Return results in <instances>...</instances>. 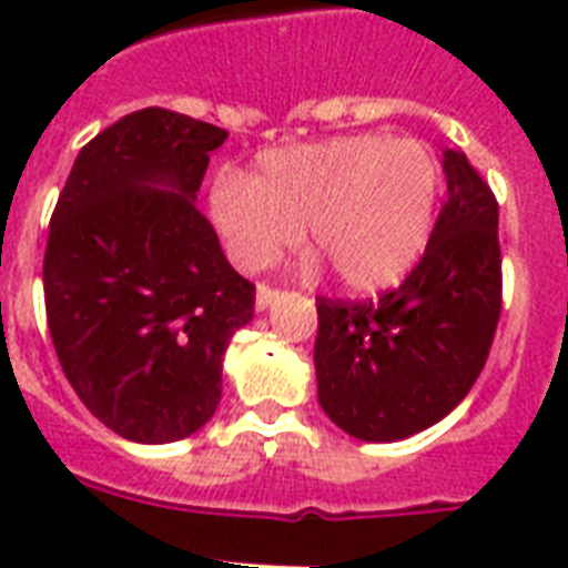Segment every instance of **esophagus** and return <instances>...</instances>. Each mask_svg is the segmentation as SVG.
Instances as JSON below:
<instances>
[{
    "instance_id": "obj_1",
    "label": "esophagus",
    "mask_w": 568,
    "mask_h": 568,
    "mask_svg": "<svg viewBox=\"0 0 568 568\" xmlns=\"http://www.w3.org/2000/svg\"><path fill=\"white\" fill-rule=\"evenodd\" d=\"M280 288H274V285H267V283H258V288H256V310H267V306H271V303L276 301V297H280Z\"/></svg>"
}]
</instances>
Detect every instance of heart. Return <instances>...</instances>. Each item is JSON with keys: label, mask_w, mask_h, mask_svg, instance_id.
<instances>
[{"label": "heart", "mask_w": 568, "mask_h": 568, "mask_svg": "<svg viewBox=\"0 0 568 568\" xmlns=\"http://www.w3.org/2000/svg\"><path fill=\"white\" fill-rule=\"evenodd\" d=\"M439 203V164L418 141L354 135L271 150L253 176L214 182L212 217L235 262L265 267L306 241L354 288L395 283L422 256Z\"/></svg>", "instance_id": "heart-1"}]
</instances>
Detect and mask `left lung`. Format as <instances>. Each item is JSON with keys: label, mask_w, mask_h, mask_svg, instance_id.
I'll return each mask as SVG.
<instances>
[{"label": "left lung", "mask_w": 568, "mask_h": 568, "mask_svg": "<svg viewBox=\"0 0 568 568\" xmlns=\"http://www.w3.org/2000/svg\"><path fill=\"white\" fill-rule=\"evenodd\" d=\"M448 200L397 288L315 297L321 409L365 442L442 422L484 372L501 318L498 200L459 150L442 153Z\"/></svg>", "instance_id": "obj_1"}]
</instances>
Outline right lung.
<instances>
[{
  "label": "right lung",
  "instance_id": "1",
  "mask_svg": "<svg viewBox=\"0 0 568 568\" xmlns=\"http://www.w3.org/2000/svg\"><path fill=\"white\" fill-rule=\"evenodd\" d=\"M226 129L132 111L82 146L43 253L47 324L64 377L123 439L164 445L221 404L223 354L256 285L196 209Z\"/></svg>",
  "mask_w": 568,
  "mask_h": 568
}]
</instances>
